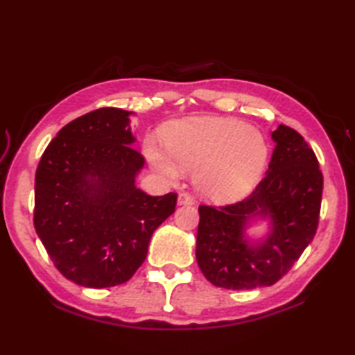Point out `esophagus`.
Wrapping results in <instances>:
<instances>
[{"instance_id": "34e87169", "label": "esophagus", "mask_w": 355, "mask_h": 355, "mask_svg": "<svg viewBox=\"0 0 355 355\" xmlns=\"http://www.w3.org/2000/svg\"><path fill=\"white\" fill-rule=\"evenodd\" d=\"M178 205L180 206H191L193 205V198L189 192H180L178 193Z\"/></svg>"}]
</instances>
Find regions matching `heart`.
Wrapping results in <instances>:
<instances>
[{
  "label": "heart",
  "mask_w": 355,
  "mask_h": 355,
  "mask_svg": "<svg viewBox=\"0 0 355 355\" xmlns=\"http://www.w3.org/2000/svg\"><path fill=\"white\" fill-rule=\"evenodd\" d=\"M168 154L153 140L146 155L163 175L175 180L180 169L195 172V184L214 201L241 198L258 182L268 149L262 135L236 119L197 117L164 130Z\"/></svg>",
  "instance_id": "heart-1"
}]
</instances>
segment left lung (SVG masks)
<instances>
[{"label":"left lung","mask_w":355,"mask_h":355,"mask_svg":"<svg viewBox=\"0 0 355 355\" xmlns=\"http://www.w3.org/2000/svg\"><path fill=\"white\" fill-rule=\"evenodd\" d=\"M268 171L244 200L223 206L201 205L197 262L209 282L227 290L270 286L284 277L319 225L323 175L318 157L296 130L279 125ZM272 218L270 236L247 246L242 239L252 216Z\"/></svg>","instance_id":"left-lung-1"}]
</instances>
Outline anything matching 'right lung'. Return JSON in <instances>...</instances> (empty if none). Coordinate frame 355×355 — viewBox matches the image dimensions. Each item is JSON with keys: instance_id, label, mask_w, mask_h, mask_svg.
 I'll return each instance as SVG.
<instances>
[{"instance_id": "obj_1", "label": "right lung", "mask_w": 355, "mask_h": 355, "mask_svg": "<svg viewBox=\"0 0 355 355\" xmlns=\"http://www.w3.org/2000/svg\"><path fill=\"white\" fill-rule=\"evenodd\" d=\"M130 114L103 107L74 119L36 169L35 230L62 276L88 288L130 281L177 206L175 192L153 197L135 186L145 158L131 146Z\"/></svg>"}]
</instances>
